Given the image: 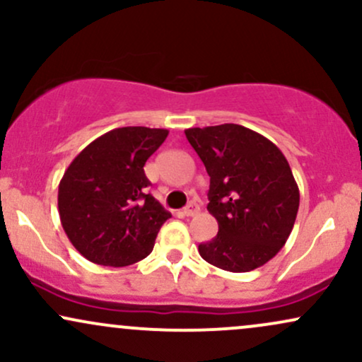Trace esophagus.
I'll list each match as a JSON object with an SVG mask.
<instances>
[{
    "label": "esophagus",
    "instance_id": "obj_1",
    "mask_svg": "<svg viewBox=\"0 0 362 362\" xmlns=\"http://www.w3.org/2000/svg\"><path fill=\"white\" fill-rule=\"evenodd\" d=\"M197 213H199V204H195V202H189L184 209V216H187V218H192V216H195Z\"/></svg>",
    "mask_w": 362,
    "mask_h": 362
}]
</instances>
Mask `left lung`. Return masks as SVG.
Listing matches in <instances>:
<instances>
[{
	"instance_id": "1",
	"label": "left lung",
	"mask_w": 362,
	"mask_h": 362,
	"mask_svg": "<svg viewBox=\"0 0 362 362\" xmlns=\"http://www.w3.org/2000/svg\"><path fill=\"white\" fill-rule=\"evenodd\" d=\"M185 136L211 177L207 211L219 226L199 253L228 272L262 267L288 242L300 207L288 160L272 141L238 124L185 129Z\"/></svg>"
}]
</instances>
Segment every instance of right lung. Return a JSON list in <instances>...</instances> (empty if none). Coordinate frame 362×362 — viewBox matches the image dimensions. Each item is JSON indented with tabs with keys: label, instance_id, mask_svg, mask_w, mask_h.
<instances>
[{
	"label": "right lung",
	"instance_id": "obj_1",
	"mask_svg": "<svg viewBox=\"0 0 362 362\" xmlns=\"http://www.w3.org/2000/svg\"><path fill=\"white\" fill-rule=\"evenodd\" d=\"M167 129H112L71 161L59 182L57 207L73 247L98 265L124 267L153 250L172 214L146 194L144 163Z\"/></svg>",
	"mask_w": 362,
	"mask_h": 362
}]
</instances>
